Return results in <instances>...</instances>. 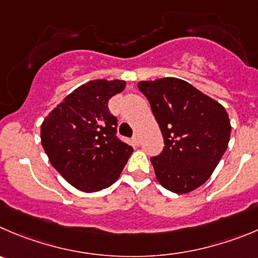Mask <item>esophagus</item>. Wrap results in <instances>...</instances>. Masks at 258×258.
<instances>
[{"label": "esophagus", "instance_id": "esophagus-1", "mask_svg": "<svg viewBox=\"0 0 258 258\" xmlns=\"http://www.w3.org/2000/svg\"><path fill=\"white\" fill-rule=\"evenodd\" d=\"M132 142H133L136 146H139V144H141V138H139L138 134H134L133 138H132Z\"/></svg>", "mask_w": 258, "mask_h": 258}]
</instances>
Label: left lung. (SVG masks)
Listing matches in <instances>:
<instances>
[{
    "mask_svg": "<svg viewBox=\"0 0 258 258\" xmlns=\"http://www.w3.org/2000/svg\"><path fill=\"white\" fill-rule=\"evenodd\" d=\"M162 132L164 147L152 157L157 180L167 190L187 194L201 186L225 153L230 121L219 102L178 78L138 83Z\"/></svg>",
    "mask_w": 258,
    "mask_h": 258,
    "instance_id": "8db88e82",
    "label": "left lung"
}]
</instances>
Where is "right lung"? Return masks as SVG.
Here are the masks:
<instances>
[{
    "mask_svg": "<svg viewBox=\"0 0 258 258\" xmlns=\"http://www.w3.org/2000/svg\"><path fill=\"white\" fill-rule=\"evenodd\" d=\"M124 88V81H91L68 95L41 124L49 161L78 190L109 187L133 153V147L117 137V117L107 106Z\"/></svg>",
    "mask_w": 258,
    "mask_h": 258,
    "instance_id": "add662e5",
    "label": "right lung"
}]
</instances>
